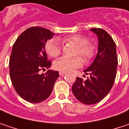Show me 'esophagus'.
Masks as SVG:
<instances>
[{
  "instance_id": "34e87169",
  "label": "esophagus",
  "mask_w": 129,
  "mask_h": 129,
  "mask_svg": "<svg viewBox=\"0 0 129 129\" xmlns=\"http://www.w3.org/2000/svg\"><path fill=\"white\" fill-rule=\"evenodd\" d=\"M66 74V72H59V74L61 76V75H63V74Z\"/></svg>"
}]
</instances>
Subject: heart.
I'll return each mask as SVG.
<instances>
[{
	"mask_svg": "<svg viewBox=\"0 0 129 129\" xmlns=\"http://www.w3.org/2000/svg\"><path fill=\"white\" fill-rule=\"evenodd\" d=\"M66 44H74L77 46L75 55H80L85 61L88 62L94 57L95 47L94 44L88 42L87 37L82 35L74 34L66 36L60 39ZM45 49L51 57H57L61 52L60 43L57 39H52L47 42ZM82 65V60L80 57H63L56 60L54 63V67L61 72H69L74 69L80 68Z\"/></svg>",
	"mask_w": 129,
	"mask_h": 129,
	"instance_id": "heart-1",
	"label": "heart"
}]
</instances>
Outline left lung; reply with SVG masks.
I'll return each instance as SVG.
<instances>
[{"instance_id": "obj_1", "label": "left lung", "mask_w": 129, "mask_h": 129, "mask_svg": "<svg viewBox=\"0 0 129 129\" xmlns=\"http://www.w3.org/2000/svg\"><path fill=\"white\" fill-rule=\"evenodd\" d=\"M98 36V53L93 63L84 70L90 77H77L72 86L76 99L85 104L99 102L109 93L116 77V44L110 35L101 28H91Z\"/></svg>"}]
</instances>
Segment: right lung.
Returning <instances> with one entry per match:
<instances>
[{
	"label": "right lung",
	"instance_id": "add662e5",
	"mask_svg": "<svg viewBox=\"0 0 129 129\" xmlns=\"http://www.w3.org/2000/svg\"><path fill=\"white\" fill-rule=\"evenodd\" d=\"M55 35L48 29L32 27L19 35L14 42L9 59V74L16 92L30 103H40L49 97L59 77L58 72L49 69L45 44Z\"/></svg>",
	"mask_w": 129,
	"mask_h": 129
}]
</instances>
